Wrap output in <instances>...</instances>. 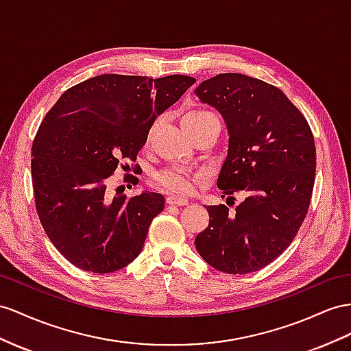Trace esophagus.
Wrapping results in <instances>:
<instances>
[{
	"mask_svg": "<svg viewBox=\"0 0 351 351\" xmlns=\"http://www.w3.org/2000/svg\"><path fill=\"white\" fill-rule=\"evenodd\" d=\"M167 204H173V206H185L188 204L186 199H182V197H175V195H169L166 199Z\"/></svg>",
	"mask_w": 351,
	"mask_h": 351,
	"instance_id": "obj_1",
	"label": "esophagus"
}]
</instances>
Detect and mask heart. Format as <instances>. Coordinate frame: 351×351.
<instances>
[{
	"label": "heart",
	"instance_id": "heart-1",
	"mask_svg": "<svg viewBox=\"0 0 351 351\" xmlns=\"http://www.w3.org/2000/svg\"><path fill=\"white\" fill-rule=\"evenodd\" d=\"M209 119H217V117L208 110H194L184 115L182 123H197ZM156 181L166 191L179 195L190 194L194 190V176L190 172H186V170L179 167L161 170V172L157 173Z\"/></svg>",
	"mask_w": 351,
	"mask_h": 351
}]
</instances>
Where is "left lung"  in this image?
I'll list each match as a JSON object with an SVG mask.
<instances>
[{
	"label": "left lung",
	"mask_w": 351,
	"mask_h": 351,
	"mask_svg": "<svg viewBox=\"0 0 351 351\" xmlns=\"http://www.w3.org/2000/svg\"><path fill=\"white\" fill-rule=\"evenodd\" d=\"M194 93L217 108L228 129L218 188L246 194L234 212L206 206L209 226L197 234L195 249L218 271H258L292 243L308 212L316 176L311 129L282 90L263 80L219 74Z\"/></svg>",
	"instance_id": "obj_1"
}]
</instances>
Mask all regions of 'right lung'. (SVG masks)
Listing matches in <instances>:
<instances>
[{
    "mask_svg": "<svg viewBox=\"0 0 351 351\" xmlns=\"http://www.w3.org/2000/svg\"><path fill=\"white\" fill-rule=\"evenodd\" d=\"M194 83L188 75H97L68 88L44 117L31 152L35 208L71 264L104 274L141 254L165 197H111L108 178L123 160H136L152 123Z\"/></svg>",
    "mask_w": 351,
    "mask_h": 351,
    "instance_id": "right-lung-1",
    "label": "right lung"
}]
</instances>
